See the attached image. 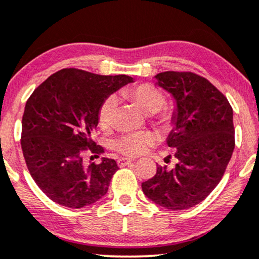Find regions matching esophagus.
<instances>
[{
    "label": "esophagus",
    "mask_w": 259,
    "mask_h": 259,
    "mask_svg": "<svg viewBox=\"0 0 259 259\" xmlns=\"http://www.w3.org/2000/svg\"><path fill=\"white\" fill-rule=\"evenodd\" d=\"M133 162H134L133 159H127V158H122L118 160L119 166H126V165H130V163H133Z\"/></svg>",
    "instance_id": "obj_1"
}]
</instances>
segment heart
<instances>
[{
	"label": "heart",
	"mask_w": 259,
	"mask_h": 259,
	"mask_svg": "<svg viewBox=\"0 0 259 259\" xmlns=\"http://www.w3.org/2000/svg\"><path fill=\"white\" fill-rule=\"evenodd\" d=\"M124 97L135 101L140 109L147 114L159 112L165 104V96L159 88L150 83H141L139 86L124 91ZM118 109V99L111 96L104 100L99 110V124L103 129L112 126ZM172 112L163 111L159 117V123L163 126L172 125ZM155 143V135L150 132H134L124 134L114 141L113 146L118 152L129 156H139L146 153Z\"/></svg>",
	"instance_id": "1"
}]
</instances>
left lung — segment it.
I'll return each mask as SVG.
<instances>
[{
	"instance_id": "left-lung-1",
	"label": "left lung",
	"mask_w": 259,
	"mask_h": 259,
	"mask_svg": "<svg viewBox=\"0 0 259 259\" xmlns=\"http://www.w3.org/2000/svg\"><path fill=\"white\" fill-rule=\"evenodd\" d=\"M156 86L175 100L173 129L166 140L175 149L176 166H159L142 183L150 201L171 210L201 203L217 188L234 149L233 110L207 78L189 71L155 75Z\"/></svg>"
}]
</instances>
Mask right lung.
Segmentation results:
<instances>
[{"instance_id":"obj_1","label":"right lung","mask_w":259,"mask_h":259,"mask_svg":"<svg viewBox=\"0 0 259 259\" xmlns=\"http://www.w3.org/2000/svg\"><path fill=\"white\" fill-rule=\"evenodd\" d=\"M134 82L127 75L104 76L62 69L35 88L22 116L21 148L27 168L51 201L68 208L93 204L106 195L116 160L84 165L82 152L103 153L91 134L99 123L104 100Z\"/></svg>"}]
</instances>
